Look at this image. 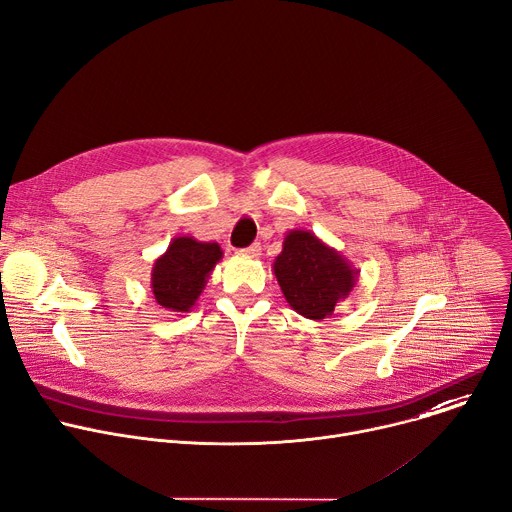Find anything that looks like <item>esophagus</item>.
<instances>
[{
	"label": "esophagus",
	"mask_w": 512,
	"mask_h": 512,
	"mask_svg": "<svg viewBox=\"0 0 512 512\" xmlns=\"http://www.w3.org/2000/svg\"><path fill=\"white\" fill-rule=\"evenodd\" d=\"M239 253H241V255H247V257H259V255H261V245H259V243H253V245H249L247 249H241Z\"/></svg>",
	"instance_id": "esophagus-1"
}]
</instances>
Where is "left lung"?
I'll return each mask as SVG.
<instances>
[{
	"mask_svg": "<svg viewBox=\"0 0 512 512\" xmlns=\"http://www.w3.org/2000/svg\"><path fill=\"white\" fill-rule=\"evenodd\" d=\"M273 273L286 302L304 318L322 320L335 312L359 280V269L310 230H290Z\"/></svg>",
	"mask_w": 512,
	"mask_h": 512,
	"instance_id": "1",
	"label": "left lung"
}]
</instances>
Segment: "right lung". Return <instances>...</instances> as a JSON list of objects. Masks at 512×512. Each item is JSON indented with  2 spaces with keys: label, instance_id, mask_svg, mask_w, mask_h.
I'll list each match as a JSON object with an SVG mask.
<instances>
[{
  "label": "right lung",
  "instance_id": "obj_1",
  "mask_svg": "<svg viewBox=\"0 0 512 512\" xmlns=\"http://www.w3.org/2000/svg\"><path fill=\"white\" fill-rule=\"evenodd\" d=\"M220 259L222 249L218 243L175 237L167 251L153 263L151 292L155 302L169 312H190Z\"/></svg>",
  "mask_w": 512,
  "mask_h": 512
}]
</instances>
